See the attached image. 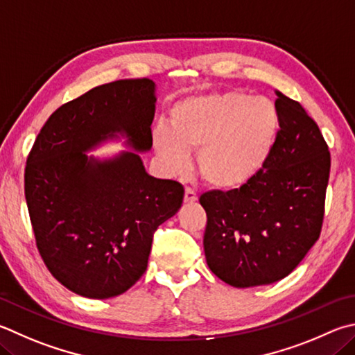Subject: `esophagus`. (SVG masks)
Masks as SVG:
<instances>
[{"instance_id":"obj_1","label":"esophagus","mask_w":355,"mask_h":355,"mask_svg":"<svg viewBox=\"0 0 355 355\" xmlns=\"http://www.w3.org/2000/svg\"><path fill=\"white\" fill-rule=\"evenodd\" d=\"M197 200H198L197 192L194 189H191V188H186V191H184V202L186 203H194V202H197Z\"/></svg>"}]
</instances>
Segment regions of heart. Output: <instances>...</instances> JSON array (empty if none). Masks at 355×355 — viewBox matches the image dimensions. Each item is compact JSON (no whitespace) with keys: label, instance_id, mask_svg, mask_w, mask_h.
<instances>
[{"label":"heart","instance_id":"b5f03b06","mask_svg":"<svg viewBox=\"0 0 355 355\" xmlns=\"http://www.w3.org/2000/svg\"><path fill=\"white\" fill-rule=\"evenodd\" d=\"M171 128L157 125L152 141L167 169L183 172L186 152H197L203 182L217 191H239L259 175L272 155L279 114L267 98L239 89L197 94L177 102Z\"/></svg>","mask_w":355,"mask_h":355}]
</instances>
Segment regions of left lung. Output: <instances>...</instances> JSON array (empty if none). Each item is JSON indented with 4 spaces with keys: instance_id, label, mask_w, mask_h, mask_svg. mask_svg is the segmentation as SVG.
<instances>
[{
    "instance_id": "1",
    "label": "left lung",
    "mask_w": 355,
    "mask_h": 355,
    "mask_svg": "<svg viewBox=\"0 0 355 355\" xmlns=\"http://www.w3.org/2000/svg\"><path fill=\"white\" fill-rule=\"evenodd\" d=\"M279 130L266 167L243 189L209 191L203 247L217 278L233 287L286 278L318 241L331 152L300 102L279 92Z\"/></svg>"
}]
</instances>
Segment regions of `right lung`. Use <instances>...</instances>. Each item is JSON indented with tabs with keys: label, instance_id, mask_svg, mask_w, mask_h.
<instances>
[{
	"label": "right lung",
	"instance_id": "1",
	"mask_svg": "<svg viewBox=\"0 0 355 355\" xmlns=\"http://www.w3.org/2000/svg\"><path fill=\"white\" fill-rule=\"evenodd\" d=\"M155 83L121 79L57 108L26 159L24 196L35 243L51 275L77 295L112 298L144 275L153 233L183 203V186L153 178L137 153L96 161L99 141L124 132L152 147Z\"/></svg>",
	"mask_w": 355,
	"mask_h": 355
}]
</instances>
